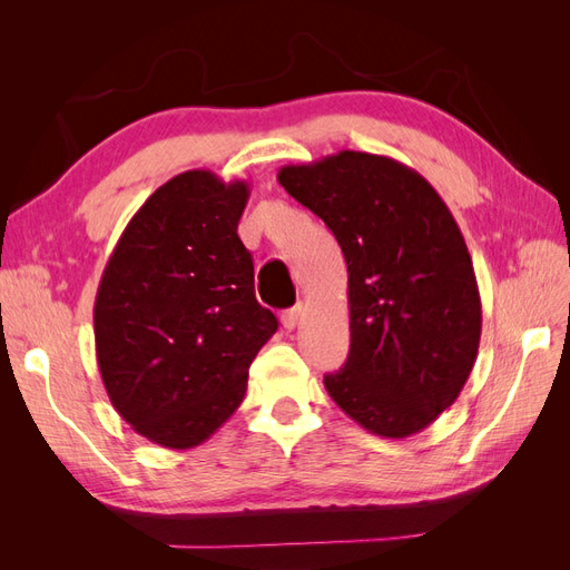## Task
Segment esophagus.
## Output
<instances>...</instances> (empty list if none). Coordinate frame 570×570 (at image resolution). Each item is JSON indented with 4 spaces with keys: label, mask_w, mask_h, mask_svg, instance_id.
Listing matches in <instances>:
<instances>
[{
    "label": "esophagus",
    "mask_w": 570,
    "mask_h": 570,
    "mask_svg": "<svg viewBox=\"0 0 570 570\" xmlns=\"http://www.w3.org/2000/svg\"><path fill=\"white\" fill-rule=\"evenodd\" d=\"M302 314H304L302 306H292V308H287V312H283L281 321H283L287 331H292V327H297V323L302 321Z\"/></svg>",
    "instance_id": "34e87169"
}]
</instances>
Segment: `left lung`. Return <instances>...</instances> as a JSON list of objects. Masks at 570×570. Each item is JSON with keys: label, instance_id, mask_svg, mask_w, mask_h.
I'll return each mask as SVG.
<instances>
[{"label": "left lung", "instance_id": "left-lung-1", "mask_svg": "<svg viewBox=\"0 0 570 570\" xmlns=\"http://www.w3.org/2000/svg\"><path fill=\"white\" fill-rule=\"evenodd\" d=\"M287 195L312 209L347 262L352 344L323 385L381 438L421 433L473 371L480 295L452 212L416 170L381 154L337 151L283 166Z\"/></svg>", "mask_w": 570, "mask_h": 570}]
</instances>
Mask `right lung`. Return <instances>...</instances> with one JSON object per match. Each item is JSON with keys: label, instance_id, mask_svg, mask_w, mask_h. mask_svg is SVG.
<instances>
[{"label": "right lung", "instance_id": "add662e5", "mask_svg": "<svg viewBox=\"0 0 570 570\" xmlns=\"http://www.w3.org/2000/svg\"><path fill=\"white\" fill-rule=\"evenodd\" d=\"M247 199L245 180L185 170L130 218L101 273V381L135 433L168 450L202 444L233 416L254 356L278 331L237 235Z\"/></svg>", "mask_w": 570, "mask_h": 570}]
</instances>
